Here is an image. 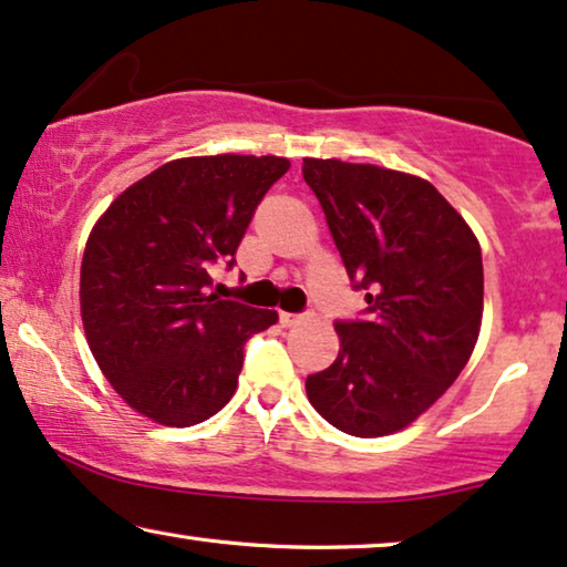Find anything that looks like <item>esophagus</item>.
I'll list each match as a JSON object with an SVG mask.
<instances>
[{"instance_id": "34e87169", "label": "esophagus", "mask_w": 567, "mask_h": 567, "mask_svg": "<svg viewBox=\"0 0 567 567\" xmlns=\"http://www.w3.org/2000/svg\"><path fill=\"white\" fill-rule=\"evenodd\" d=\"M279 323H282V327H298V323H303V316H298V313H279Z\"/></svg>"}]
</instances>
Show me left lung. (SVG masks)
<instances>
[{
	"mask_svg": "<svg viewBox=\"0 0 567 567\" xmlns=\"http://www.w3.org/2000/svg\"><path fill=\"white\" fill-rule=\"evenodd\" d=\"M303 178L368 321H337L339 354L308 402L342 433L404 430L446 394L482 327L480 240L430 181L371 163L303 157Z\"/></svg>",
	"mask_w": 567,
	"mask_h": 567,
	"instance_id": "left-lung-1",
	"label": "left lung"
}]
</instances>
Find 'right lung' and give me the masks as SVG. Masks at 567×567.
<instances>
[{"label": "right lung", "instance_id": "obj_1", "mask_svg": "<svg viewBox=\"0 0 567 567\" xmlns=\"http://www.w3.org/2000/svg\"><path fill=\"white\" fill-rule=\"evenodd\" d=\"M288 168L277 155L178 157L121 192L90 230L80 267L90 352L116 394L157 425L220 412L246 339L277 323V311L220 300L209 285Z\"/></svg>", "mask_w": 567, "mask_h": 567}]
</instances>
